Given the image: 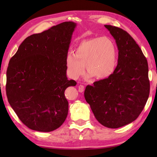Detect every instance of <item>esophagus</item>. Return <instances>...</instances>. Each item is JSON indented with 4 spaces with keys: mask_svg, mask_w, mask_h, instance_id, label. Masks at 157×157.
I'll use <instances>...</instances> for the list:
<instances>
[{
    "mask_svg": "<svg viewBox=\"0 0 157 157\" xmlns=\"http://www.w3.org/2000/svg\"><path fill=\"white\" fill-rule=\"evenodd\" d=\"M78 90L80 92H83L84 90V86L83 85H79L78 86Z\"/></svg>",
    "mask_w": 157,
    "mask_h": 157,
    "instance_id": "obj_1",
    "label": "esophagus"
}]
</instances>
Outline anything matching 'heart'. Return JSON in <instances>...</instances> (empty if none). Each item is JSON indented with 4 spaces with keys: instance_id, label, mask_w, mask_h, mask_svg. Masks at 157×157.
I'll list each match as a JSON object with an SVG mask.
<instances>
[{
    "instance_id": "b5f03b06",
    "label": "heart",
    "mask_w": 157,
    "mask_h": 157,
    "mask_svg": "<svg viewBox=\"0 0 157 157\" xmlns=\"http://www.w3.org/2000/svg\"><path fill=\"white\" fill-rule=\"evenodd\" d=\"M117 61V49L115 42L102 36L82 41L73 54L67 56L65 65L68 76L74 80L84 74V67L88 78L104 79L114 72Z\"/></svg>"
}]
</instances>
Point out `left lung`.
<instances>
[{
    "label": "left lung",
    "mask_w": 157,
    "mask_h": 157,
    "mask_svg": "<svg viewBox=\"0 0 157 157\" xmlns=\"http://www.w3.org/2000/svg\"><path fill=\"white\" fill-rule=\"evenodd\" d=\"M115 40L118 63L108 78L88 85L84 92L97 121L109 128H119L138 118L149 96L148 62L128 32L105 25Z\"/></svg>",
    "instance_id": "obj_1"
}]
</instances>
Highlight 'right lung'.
I'll return each instance as SVG.
<instances>
[{
	"label": "right lung",
	"instance_id": "obj_1",
	"mask_svg": "<svg viewBox=\"0 0 157 157\" xmlns=\"http://www.w3.org/2000/svg\"><path fill=\"white\" fill-rule=\"evenodd\" d=\"M76 23L66 21L28 36L10 59L6 92L10 105L29 129L48 132L67 118L65 90L76 82L67 77L65 59Z\"/></svg>",
	"mask_w": 157,
	"mask_h": 157
}]
</instances>
